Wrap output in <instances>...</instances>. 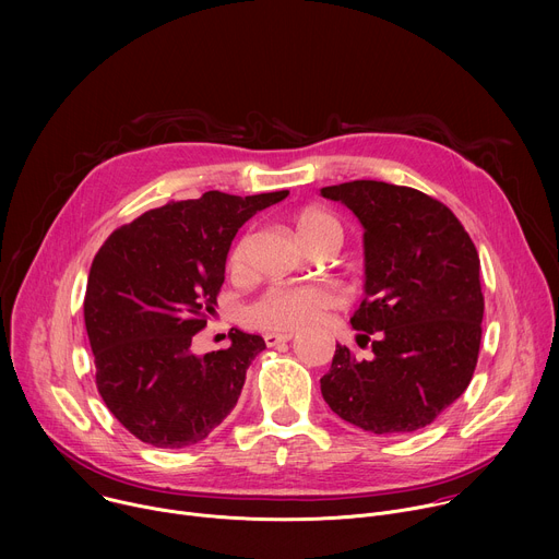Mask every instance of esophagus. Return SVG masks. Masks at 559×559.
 Returning a JSON list of instances; mask_svg holds the SVG:
<instances>
[{
    "label": "esophagus",
    "mask_w": 559,
    "mask_h": 559,
    "mask_svg": "<svg viewBox=\"0 0 559 559\" xmlns=\"http://www.w3.org/2000/svg\"><path fill=\"white\" fill-rule=\"evenodd\" d=\"M292 338H294V334H289V332H285V334H274V332L265 334L267 347H276V345H281V343H289Z\"/></svg>",
    "instance_id": "esophagus-1"
}]
</instances>
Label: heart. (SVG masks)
<instances>
[{
	"mask_svg": "<svg viewBox=\"0 0 559 559\" xmlns=\"http://www.w3.org/2000/svg\"><path fill=\"white\" fill-rule=\"evenodd\" d=\"M296 234L311 250L334 241L341 246L343 227L338 218L323 207H305L294 216ZM248 238H238L227 254L231 272H241L246 263ZM341 294L330 285H272L243 309V321L265 332H292L311 325L323 311L341 305Z\"/></svg>",
	"mask_w": 559,
	"mask_h": 559,
	"instance_id": "heart-1",
	"label": "heart"
}]
</instances>
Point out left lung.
<instances>
[{"label": "left lung", "mask_w": 559, "mask_h": 559, "mask_svg": "<svg viewBox=\"0 0 559 559\" xmlns=\"http://www.w3.org/2000/svg\"><path fill=\"white\" fill-rule=\"evenodd\" d=\"M321 194L345 203L365 227V298L352 316L358 360L336 345L321 378L343 420L401 436L431 425L468 386L483 341L480 257L438 199L384 181H349Z\"/></svg>", "instance_id": "8db88e82"}]
</instances>
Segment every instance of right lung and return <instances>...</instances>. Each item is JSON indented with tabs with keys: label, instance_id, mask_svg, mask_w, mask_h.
Listing matches in <instances>:
<instances>
[{
	"label": "right lung",
	"instance_id": "right-lung-1",
	"mask_svg": "<svg viewBox=\"0 0 559 559\" xmlns=\"http://www.w3.org/2000/svg\"><path fill=\"white\" fill-rule=\"evenodd\" d=\"M289 192L218 190L170 201L117 227L99 248L84 298L95 380L112 416L141 442H201L241 395L265 341L229 330L231 345L192 354L225 281V259L248 218Z\"/></svg>",
	"mask_w": 559,
	"mask_h": 559
}]
</instances>
